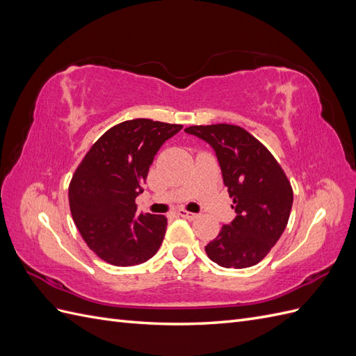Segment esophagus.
I'll return each instance as SVG.
<instances>
[{
	"instance_id": "34e87169",
	"label": "esophagus",
	"mask_w": 356,
	"mask_h": 356,
	"mask_svg": "<svg viewBox=\"0 0 356 356\" xmlns=\"http://www.w3.org/2000/svg\"><path fill=\"white\" fill-rule=\"evenodd\" d=\"M178 215H179V217H182V218H186V220H196V218L199 217V213L187 212V211H184V209H179V211H178Z\"/></svg>"
}]
</instances>
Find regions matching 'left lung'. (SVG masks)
I'll return each mask as SVG.
<instances>
[{
	"mask_svg": "<svg viewBox=\"0 0 356 356\" xmlns=\"http://www.w3.org/2000/svg\"><path fill=\"white\" fill-rule=\"evenodd\" d=\"M186 134L208 143L221 168L236 212L204 251L213 263L245 268L260 263L281 238L293 207V188L270 152L233 124L190 126Z\"/></svg>",
	"mask_w": 356,
	"mask_h": 356,
	"instance_id": "1",
	"label": "left lung"
}]
</instances>
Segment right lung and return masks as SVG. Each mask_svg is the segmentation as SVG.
Returning a JSON list of instances; mask_svg holds the SVG:
<instances>
[{
	"mask_svg": "<svg viewBox=\"0 0 356 356\" xmlns=\"http://www.w3.org/2000/svg\"><path fill=\"white\" fill-rule=\"evenodd\" d=\"M181 124L135 118L111 127L93 144L71 179L72 220L90 250L113 266L152 258L166 232L163 215L138 213L154 156Z\"/></svg>",
	"mask_w": 356,
	"mask_h": 356,
	"instance_id": "1",
	"label": "right lung"
}]
</instances>
